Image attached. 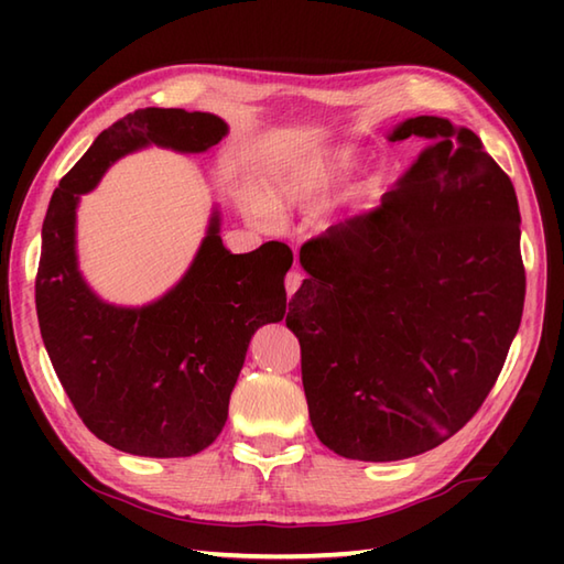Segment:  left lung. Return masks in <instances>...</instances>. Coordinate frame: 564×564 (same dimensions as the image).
<instances>
[{
  "instance_id": "8db88e82",
  "label": "left lung",
  "mask_w": 564,
  "mask_h": 564,
  "mask_svg": "<svg viewBox=\"0 0 564 564\" xmlns=\"http://www.w3.org/2000/svg\"><path fill=\"white\" fill-rule=\"evenodd\" d=\"M225 135L227 123L213 113L154 106L128 113L59 178L45 213L35 275L41 337L84 426L123 453L186 458L218 438L237 380L235 354L259 327L283 319L293 251L267 242L230 254L213 213L170 293L142 307L111 305L79 273L77 203L130 152L158 145L198 154Z\"/></svg>"
}]
</instances>
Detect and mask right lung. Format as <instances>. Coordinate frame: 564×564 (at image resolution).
Wrapping results in <instances>:
<instances>
[{"mask_svg": "<svg viewBox=\"0 0 564 564\" xmlns=\"http://www.w3.org/2000/svg\"><path fill=\"white\" fill-rule=\"evenodd\" d=\"M424 148L380 206L346 223L344 254L301 257L285 327L301 341L317 438L354 460L436 448L492 390L517 337L525 271L511 178L473 130L416 116Z\"/></svg>", "mask_w": 564, "mask_h": 564, "instance_id": "obj_1", "label": "right lung"}]
</instances>
